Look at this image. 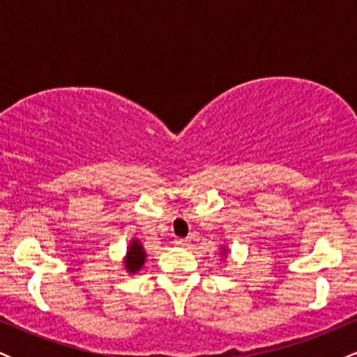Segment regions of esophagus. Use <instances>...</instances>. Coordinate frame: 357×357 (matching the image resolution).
Here are the masks:
<instances>
[{"label":"esophagus","mask_w":357,"mask_h":357,"mask_svg":"<svg viewBox=\"0 0 357 357\" xmlns=\"http://www.w3.org/2000/svg\"><path fill=\"white\" fill-rule=\"evenodd\" d=\"M174 245H176V247H179V248H186V247H190V240L176 238L174 240Z\"/></svg>","instance_id":"obj_1"}]
</instances>
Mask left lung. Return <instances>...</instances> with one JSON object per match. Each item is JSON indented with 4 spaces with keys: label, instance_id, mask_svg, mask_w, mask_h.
<instances>
[{
    "label": "left lung",
    "instance_id": "left-lung-1",
    "mask_svg": "<svg viewBox=\"0 0 357 357\" xmlns=\"http://www.w3.org/2000/svg\"><path fill=\"white\" fill-rule=\"evenodd\" d=\"M220 260H227V257H228V248L227 247H225V245H223V247H220Z\"/></svg>",
    "mask_w": 357,
    "mask_h": 357
}]
</instances>
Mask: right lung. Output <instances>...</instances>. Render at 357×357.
Returning <instances> with one entry per match:
<instances>
[{
  "label": "right lung",
  "instance_id": "right-lung-1",
  "mask_svg": "<svg viewBox=\"0 0 357 357\" xmlns=\"http://www.w3.org/2000/svg\"><path fill=\"white\" fill-rule=\"evenodd\" d=\"M146 258L147 253L144 245L136 236H132L129 245H127L126 255L122 258V267H124L127 275H136V273L141 272L146 264Z\"/></svg>",
  "mask_w": 357,
  "mask_h": 357
}]
</instances>
